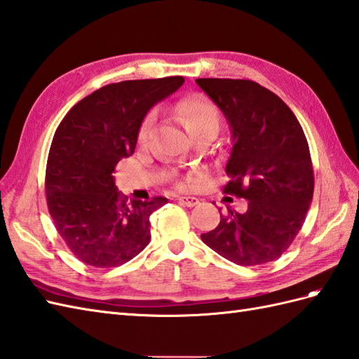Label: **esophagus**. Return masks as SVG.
<instances>
[{
	"instance_id": "obj_1",
	"label": "esophagus",
	"mask_w": 359,
	"mask_h": 359,
	"mask_svg": "<svg viewBox=\"0 0 359 359\" xmlns=\"http://www.w3.org/2000/svg\"><path fill=\"white\" fill-rule=\"evenodd\" d=\"M178 203L181 205H186V207H195V205H198L199 199L195 198V196H180Z\"/></svg>"
}]
</instances>
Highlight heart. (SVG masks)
Here are the masks:
<instances>
[{"label":"heart","mask_w":359,"mask_h":359,"mask_svg":"<svg viewBox=\"0 0 359 359\" xmlns=\"http://www.w3.org/2000/svg\"><path fill=\"white\" fill-rule=\"evenodd\" d=\"M177 111L182 121H184V126L194 137L207 128L219 126V112H217L215 104L204 97V95H189V97L182 99L178 103ZM151 123V118H146L142 128H140V142H144L147 138Z\"/></svg>","instance_id":"obj_1"}]
</instances>
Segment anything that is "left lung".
I'll return each instance as SVG.
<instances>
[{
  "label": "left lung",
  "mask_w": 359,
  "mask_h": 359,
  "mask_svg": "<svg viewBox=\"0 0 359 359\" xmlns=\"http://www.w3.org/2000/svg\"><path fill=\"white\" fill-rule=\"evenodd\" d=\"M196 83L231 129L225 165L230 181L224 191L248 201L245 213L229 208L201 239L236 265L273 262L299 234L312 203L308 140L290 107L259 83L247 79H196Z\"/></svg>",
  "instance_id": "left-lung-1"
}]
</instances>
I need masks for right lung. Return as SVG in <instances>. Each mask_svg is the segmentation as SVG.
Wrapping results in <instances>:
<instances>
[{
    "label": "right lung",
    "instance_id": "right-lung-1",
    "mask_svg": "<svg viewBox=\"0 0 359 359\" xmlns=\"http://www.w3.org/2000/svg\"><path fill=\"white\" fill-rule=\"evenodd\" d=\"M182 83V76L109 83L77 102L57 126L46 170L48 212L83 264L123 265L149 243V217L168 199L128 204L112 173L134 154L146 114Z\"/></svg>",
    "mask_w": 359,
    "mask_h": 359
}]
</instances>
